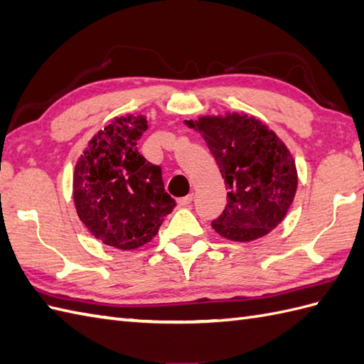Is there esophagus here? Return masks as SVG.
I'll return each mask as SVG.
<instances>
[{"mask_svg": "<svg viewBox=\"0 0 364 364\" xmlns=\"http://www.w3.org/2000/svg\"><path fill=\"white\" fill-rule=\"evenodd\" d=\"M191 202H193V194H188V196L181 198L179 200H177V203H179L181 207H187V205H190Z\"/></svg>", "mask_w": 364, "mask_h": 364, "instance_id": "1", "label": "esophagus"}]
</instances>
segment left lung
<instances>
[{"mask_svg":"<svg viewBox=\"0 0 364 364\" xmlns=\"http://www.w3.org/2000/svg\"><path fill=\"white\" fill-rule=\"evenodd\" d=\"M185 123L207 141L228 190L227 207L211 227L236 242L269 235L286 218L298 187L296 165L284 141L247 114L202 115Z\"/></svg>","mask_w":364,"mask_h":364,"instance_id":"left-lung-1","label":"left lung"}]
</instances>
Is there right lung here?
<instances>
[{"label": "right lung", "mask_w": 364, "mask_h": 364, "mask_svg": "<svg viewBox=\"0 0 364 364\" xmlns=\"http://www.w3.org/2000/svg\"><path fill=\"white\" fill-rule=\"evenodd\" d=\"M145 115H122L90 140L74 170V203L91 235L120 250H136L157 235L176 207L161 166L139 153Z\"/></svg>", "instance_id": "right-lung-1"}]
</instances>
